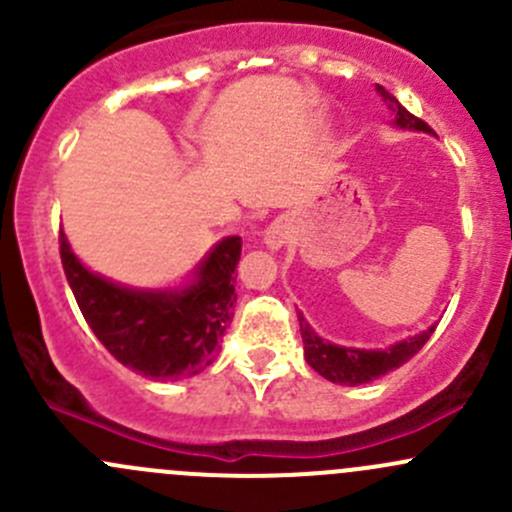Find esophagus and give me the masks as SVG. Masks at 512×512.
Instances as JSON below:
<instances>
[{
	"label": "esophagus",
	"instance_id": "esophagus-1",
	"mask_svg": "<svg viewBox=\"0 0 512 512\" xmlns=\"http://www.w3.org/2000/svg\"><path fill=\"white\" fill-rule=\"evenodd\" d=\"M287 240H289V225H287V220L277 218L275 223L267 225V230H265V245H267V247H272V250H280V247L285 245Z\"/></svg>",
	"mask_w": 512,
	"mask_h": 512
}]
</instances>
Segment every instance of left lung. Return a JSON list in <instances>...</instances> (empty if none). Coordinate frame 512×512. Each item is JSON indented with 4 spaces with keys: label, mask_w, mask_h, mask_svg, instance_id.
<instances>
[{
    "label": "left lung",
    "mask_w": 512,
    "mask_h": 512,
    "mask_svg": "<svg viewBox=\"0 0 512 512\" xmlns=\"http://www.w3.org/2000/svg\"><path fill=\"white\" fill-rule=\"evenodd\" d=\"M381 98L389 103L391 113H394V126L399 128H409V131H423L431 133V126L421 118H416L414 113L406 111L396 96H391L384 86H376ZM433 329H426V332L416 334V337L406 339V342L394 344L389 349H381V352H366V349H347V347H337V344H329L324 339H319L317 334L312 332L304 317L299 314V332H302V342H304V359L307 364L312 366L317 374H322L324 379L334 381V384H344V386H356V384H366V381H374L379 376L389 374V371L399 369L401 364L411 359V356L418 354V349L428 342V337L433 334Z\"/></svg>",
    "instance_id": "left-lung-1"
}]
</instances>
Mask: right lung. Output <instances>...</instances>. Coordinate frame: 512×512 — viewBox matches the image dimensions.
I'll use <instances>...</instances> for the list:
<instances>
[{
	"label": "right lung",
	"mask_w": 512,
	"mask_h": 512,
	"mask_svg": "<svg viewBox=\"0 0 512 512\" xmlns=\"http://www.w3.org/2000/svg\"><path fill=\"white\" fill-rule=\"evenodd\" d=\"M59 252L76 304L98 342L123 366L148 379H183L213 364L232 319L235 267L242 240L225 237L198 265L193 285L141 292L86 270L59 232Z\"/></svg>",
	"instance_id": "obj_1"
}]
</instances>
